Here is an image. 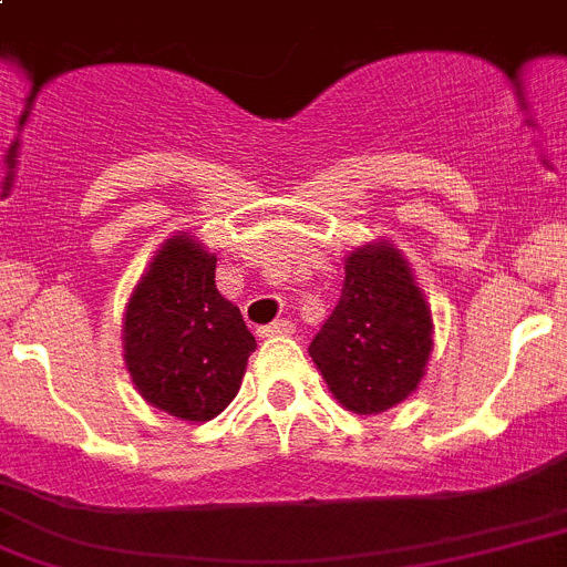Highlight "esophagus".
Masks as SVG:
<instances>
[{
	"label": "esophagus",
	"mask_w": 567,
	"mask_h": 567,
	"mask_svg": "<svg viewBox=\"0 0 567 567\" xmlns=\"http://www.w3.org/2000/svg\"><path fill=\"white\" fill-rule=\"evenodd\" d=\"M290 333H293V321H288V319H277L274 324H268V328L259 330V336H262V339H271V336H290Z\"/></svg>",
	"instance_id": "esophagus-1"
}]
</instances>
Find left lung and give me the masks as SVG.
<instances>
[{
  "label": "left lung",
  "instance_id": "left-lung-1",
  "mask_svg": "<svg viewBox=\"0 0 567 567\" xmlns=\"http://www.w3.org/2000/svg\"><path fill=\"white\" fill-rule=\"evenodd\" d=\"M308 353L355 415H379L417 390L432 353V310L392 243L347 254L341 299Z\"/></svg>",
  "mask_w": 567,
  "mask_h": 567
}]
</instances>
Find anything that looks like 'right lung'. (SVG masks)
Listing matches in <instances>:
<instances>
[{"label":"right lung","instance_id":"obj_1","mask_svg":"<svg viewBox=\"0 0 567 567\" xmlns=\"http://www.w3.org/2000/svg\"><path fill=\"white\" fill-rule=\"evenodd\" d=\"M217 257L192 234L166 239L132 290L124 361L132 384L181 421H212L239 392L257 350L239 308L214 285Z\"/></svg>","mask_w":567,"mask_h":567}]
</instances>
